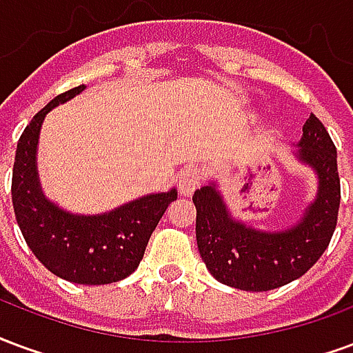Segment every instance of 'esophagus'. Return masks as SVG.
Returning <instances> with one entry per match:
<instances>
[{"mask_svg":"<svg viewBox=\"0 0 353 353\" xmlns=\"http://www.w3.org/2000/svg\"><path fill=\"white\" fill-rule=\"evenodd\" d=\"M203 182V171L201 167L197 165H186L182 169V173L179 176V186L180 194L182 195H192L201 186Z\"/></svg>","mask_w":353,"mask_h":353,"instance_id":"34e87169","label":"esophagus"}]
</instances>
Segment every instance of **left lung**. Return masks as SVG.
<instances>
[{
	"label": "left lung",
	"instance_id": "obj_1",
	"mask_svg": "<svg viewBox=\"0 0 353 353\" xmlns=\"http://www.w3.org/2000/svg\"><path fill=\"white\" fill-rule=\"evenodd\" d=\"M299 146V158L320 176V190L292 230L263 233L233 222L214 186L201 188L192 197L199 254L218 282L244 292H269L303 276L327 250L341 207L336 148L314 114L303 125Z\"/></svg>",
	"mask_w": 353,
	"mask_h": 353
}]
</instances>
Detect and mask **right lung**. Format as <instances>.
I'll return each instance as SVG.
<instances>
[{
  "label": "right lung",
  "mask_w": 353,
  "mask_h": 353,
  "mask_svg": "<svg viewBox=\"0 0 353 353\" xmlns=\"http://www.w3.org/2000/svg\"><path fill=\"white\" fill-rule=\"evenodd\" d=\"M82 90L84 84L56 95L26 125L17 145L11 194L18 228L35 258L60 279L101 285L137 269L152 231L176 199V192L146 195L103 216H73L46 201L35 171L41 123L48 110Z\"/></svg>",
  "instance_id": "add662e5"
}]
</instances>
